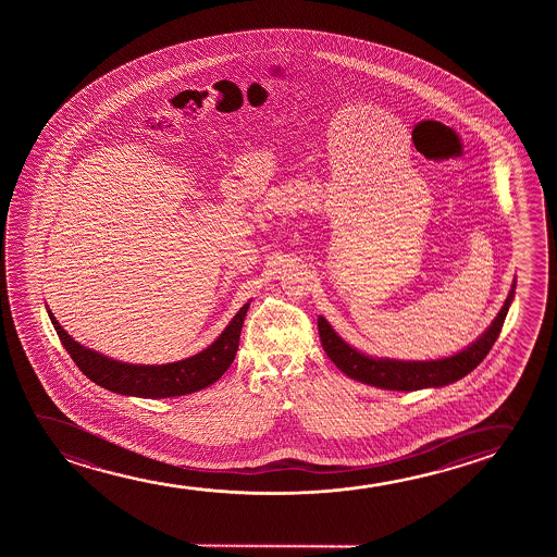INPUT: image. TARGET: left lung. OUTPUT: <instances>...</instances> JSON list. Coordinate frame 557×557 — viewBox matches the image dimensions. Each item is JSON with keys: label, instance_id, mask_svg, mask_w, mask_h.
<instances>
[{"label": "left lung", "instance_id": "8db88e82", "mask_svg": "<svg viewBox=\"0 0 557 557\" xmlns=\"http://www.w3.org/2000/svg\"><path fill=\"white\" fill-rule=\"evenodd\" d=\"M513 295H516V280L511 283L506 302L500 308V312L496 313V318L488 325L487 331L475 343L449 358L430 359V361L371 358V356H366L356 348H351L350 344L344 343L323 315L318 318L321 346H323V350L327 351L329 359L354 381L363 382V384L376 386V388L397 389V392L440 388V386H447V384L460 381L466 374L472 373L473 369L485 359L488 350L493 348V344L500 335V329L506 320V313L510 310Z\"/></svg>", "mask_w": 557, "mask_h": 557}]
</instances>
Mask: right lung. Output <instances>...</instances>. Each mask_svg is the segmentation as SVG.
<instances>
[{"label": "right lung", "mask_w": 557, "mask_h": 557, "mask_svg": "<svg viewBox=\"0 0 557 557\" xmlns=\"http://www.w3.org/2000/svg\"><path fill=\"white\" fill-rule=\"evenodd\" d=\"M247 310H249V302L244 305V308H239V312L232 318L221 336L213 344H209L206 350L199 351L191 358L165 363V366H133V363H122L117 359L107 358L99 351L76 343L61 327V323L57 321L51 310H47V313L57 335L61 338L62 346L66 348L70 358L74 359V363L87 379L122 396L161 399V397L186 396L191 392H199L211 386L226 373V369L236 358Z\"/></svg>", "instance_id": "obj_1"}]
</instances>
